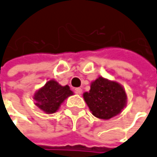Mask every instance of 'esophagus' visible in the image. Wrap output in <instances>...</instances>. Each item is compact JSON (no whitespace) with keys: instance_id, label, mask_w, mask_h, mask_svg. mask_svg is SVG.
Segmentation results:
<instances>
[{"instance_id":"esophagus-1","label":"esophagus","mask_w":157,"mask_h":157,"mask_svg":"<svg viewBox=\"0 0 157 157\" xmlns=\"http://www.w3.org/2000/svg\"><path fill=\"white\" fill-rule=\"evenodd\" d=\"M75 92H76L77 94H81L82 93V89L81 88H76L75 89Z\"/></svg>"}]
</instances>
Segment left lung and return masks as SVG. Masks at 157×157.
<instances>
[{
	"instance_id": "obj_1",
	"label": "left lung",
	"mask_w": 157,
	"mask_h": 157,
	"mask_svg": "<svg viewBox=\"0 0 157 157\" xmlns=\"http://www.w3.org/2000/svg\"><path fill=\"white\" fill-rule=\"evenodd\" d=\"M83 98L92 115L108 120L120 114L127 105V94L118 82L98 77L91 83V89Z\"/></svg>"
}]
</instances>
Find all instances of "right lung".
Listing matches in <instances>:
<instances>
[{
    "mask_svg": "<svg viewBox=\"0 0 157 157\" xmlns=\"http://www.w3.org/2000/svg\"><path fill=\"white\" fill-rule=\"evenodd\" d=\"M73 95L69 86H61L55 79L47 81L45 86L38 89L34 95V105L47 114L55 113L64 101Z\"/></svg>",
    "mask_w": 157,
    "mask_h": 157,
    "instance_id": "1",
    "label": "right lung"
}]
</instances>
